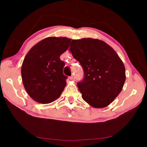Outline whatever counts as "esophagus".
I'll use <instances>...</instances> for the list:
<instances>
[{"mask_svg":"<svg viewBox=\"0 0 147 147\" xmlns=\"http://www.w3.org/2000/svg\"><path fill=\"white\" fill-rule=\"evenodd\" d=\"M69 78H70V80H74L75 79V76H74V75H72L71 76L69 77Z\"/></svg>","mask_w":147,"mask_h":147,"instance_id":"1","label":"esophagus"}]
</instances>
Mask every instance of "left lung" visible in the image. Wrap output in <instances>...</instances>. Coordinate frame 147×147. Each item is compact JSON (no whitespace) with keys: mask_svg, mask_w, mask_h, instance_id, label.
<instances>
[{"mask_svg":"<svg viewBox=\"0 0 147 147\" xmlns=\"http://www.w3.org/2000/svg\"><path fill=\"white\" fill-rule=\"evenodd\" d=\"M69 51L82 67L84 78L77 83L82 98L93 108H102L123 88L125 67L116 52L96 39H73Z\"/></svg>","mask_w":147,"mask_h":147,"instance_id":"1","label":"left lung"}]
</instances>
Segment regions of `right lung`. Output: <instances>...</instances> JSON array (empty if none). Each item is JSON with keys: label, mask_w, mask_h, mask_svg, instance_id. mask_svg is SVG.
I'll list each match as a JSON object with an SVG mask.
<instances>
[{"label": "right lung", "mask_w": 147, "mask_h": 147, "mask_svg": "<svg viewBox=\"0 0 147 147\" xmlns=\"http://www.w3.org/2000/svg\"><path fill=\"white\" fill-rule=\"evenodd\" d=\"M71 39L49 37L32 47L24 59L22 80L29 96L39 103L58 98L66 86L64 61L59 57L69 47Z\"/></svg>", "instance_id": "obj_1"}]
</instances>
